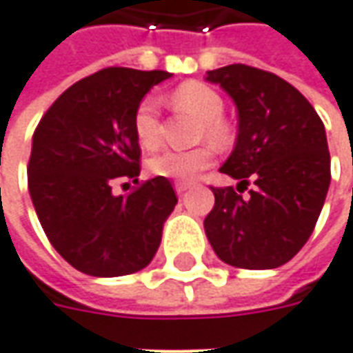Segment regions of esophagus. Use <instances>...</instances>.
Instances as JSON below:
<instances>
[{"label": "esophagus", "instance_id": "1", "mask_svg": "<svg viewBox=\"0 0 353 353\" xmlns=\"http://www.w3.org/2000/svg\"><path fill=\"white\" fill-rule=\"evenodd\" d=\"M192 186V182H186V181H179V182H174V190L179 192V194H182V192H186L188 188Z\"/></svg>", "mask_w": 353, "mask_h": 353}]
</instances>
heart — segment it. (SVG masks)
<instances>
[{"label": "heart", "instance_id": "obj_1", "mask_svg": "<svg viewBox=\"0 0 353 353\" xmlns=\"http://www.w3.org/2000/svg\"><path fill=\"white\" fill-rule=\"evenodd\" d=\"M171 103L179 111H186L200 119V126L196 138L213 144H225L228 138V128L221 119L225 111V101L217 90H213L203 82L190 80L176 86L171 94ZM132 130H134L138 144L144 150H155L161 144V113L159 105L153 98H144L136 107L132 117ZM213 161V152L208 145H198L184 152L157 153L148 161V169L155 176L188 181L198 172L208 169Z\"/></svg>", "mask_w": 353, "mask_h": 353}]
</instances>
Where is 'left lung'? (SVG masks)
Returning <instances> with one entry per match:
<instances>
[{
	"mask_svg": "<svg viewBox=\"0 0 353 353\" xmlns=\"http://www.w3.org/2000/svg\"><path fill=\"white\" fill-rule=\"evenodd\" d=\"M208 80L236 103V145L221 172L240 181L236 190L211 188L209 244L232 267H281L310 240L327 198L325 125L292 84L269 70L234 63L209 70ZM250 181L254 190L242 196Z\"/></svg>",
	"mask_w": 353,
	"mask_h": 353,
	"instance_id": "8db88e82",
	"label": "left lung"
}]
</instances>
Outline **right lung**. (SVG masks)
I'll return each mask as SVG.
<instances>
[{
    "instance_id": "obj_1",
    "label": "right lung",
    "mask_w": 353,
    "mask_h": 353,
    "mask_svg": "<svg viewBox=\"0 0 353 353\" xmlns=\"http://www.w3.org/2000/svg\"><path fill=\"white\" fill-rule=\"evenodd\" d=\"M165 70L107 67L74 82L34 130L28 190L46 236L80 273L123 276L144 269L161 244L176 194L165 176L138 182L132 117ZM137 182L113 196L117 180Z\"/></svg>"
}]
</instances>
